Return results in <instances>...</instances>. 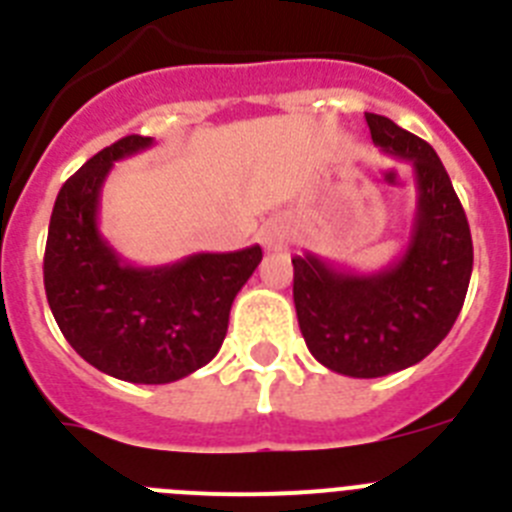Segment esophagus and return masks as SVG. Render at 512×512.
Segmentation results:
<instances>
[{"label": "esophagus", "mask_w": 512, "mask_h": 512, "mask_svg": "<svg viewBox=\"0 0 512 512\" xmlns=\"http://www.w3.org/2000/svg\"><path fill=\"white\" fill-rule=\"evenodd\" d=\"M259 238L261 246H264L266 251H284L289 243V228L282 220H269V223L261 228Z\"/></svg>", "instance_id": "34e87169"}]
</instances>
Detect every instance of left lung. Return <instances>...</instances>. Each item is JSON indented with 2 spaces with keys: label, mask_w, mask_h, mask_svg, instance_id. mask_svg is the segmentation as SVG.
<instances>
[{
  "label": "left lung",
  "mask_w": 512,
  "mask_h": 512,
  "mask_svg": "<svg viewBox=\"0 0 512 512\" xmlns=\"http://www.w3.org/2000/svg\"><path fill=\"white\" fill-rule=\"evenodd\" d=\"M372 140L408 161L418 184L408 248L387 269L359 274L295 256V307L310 354L330 372L356 379L387 377L418 364L449 336L472 277L467 215L425 140L390 117L366 112Z\"/></svg>",
  "instance_id": "8db88e82"
}]
</instances>
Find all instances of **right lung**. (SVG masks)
I'll return each instance as SVG.
<instances>
[{"label": "right lung", "instance_id": "obj_1", "mask_svg": "<svg viewBox=\"0 0 512 512\" xmlns=\"http://www.w3.org/2000/svg\"><path fill=\"white\" fill-rule=\"evenodd\" d=\"M153 146L125 135L63 184L45 243L43 282L63 338L84 361L133 384H169L215 359L230 305L261 261V246L192 253L166 266H133L99 233L102 184L112 164Z\"/></svg>", "mask_w": 512, "mask_h": 512}]
</instances>
